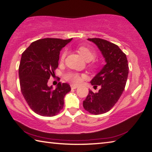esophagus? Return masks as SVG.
Instances as JSON below:
<instances>
[{
    "label": "esophagus",
    "mask_w": 152,
    "mask_h": 152,
    "mask_svg": "<svg viewBox=\"0 0 152 152\" xmlns=\"http://www.w3.org/2000/svg\"><path fill=\"white\" fill-rule=\"evenodd\" d=\"M71 87L72 89H75L77 88L78 86H75V85L71 84Z\"/></svg>",
    "instance_id": "1"
}]
</instances>
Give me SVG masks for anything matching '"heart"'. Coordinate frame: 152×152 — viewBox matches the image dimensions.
<instances>
[{"instance_id":"heart-1","label":"heart","mask_w":152,"mask_h":152,"mask_svg":"<svg viewBox=\"0 0 152 152\" xmlns=\"http://www.w3.org/2000/svg\"><path fill=\"white\" fill-rule=\"evenodd\" d=\"M78 53L80 54L82 57L84 58L87 62L92 61L95 58V53L92 50L89 49L88 47L85 46H80L78 47L77 49ZM66 54V51L65 50L63 51L62 55L61 57V61H63L65 59V56ZM65 79L66 81L73 83H78L81 81V77L78 73H69L65 75Z\"/></svg>"}]
</instances>
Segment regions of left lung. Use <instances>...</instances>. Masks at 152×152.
Here are the masks:
<instances>
[{
	"mask_svg": "<svg viewBox=\"0 0 152 152\" xmlns=\"http://www.w3.org/2000/svg\"><path fill=\"white\" fill-rule=\"evenodd\" d=\"M87 40L97 45L106 64L90 81L101 89L97 93L90 90L83 105L90 113L99 115L110 111L123 94L128 77V62L118 45L99 38Z\"/></svg>",
	"mask_w": 152,
	"mask_h": 152,
	"instance_id": "1",
	"label": "left lung"
}]
</instances>
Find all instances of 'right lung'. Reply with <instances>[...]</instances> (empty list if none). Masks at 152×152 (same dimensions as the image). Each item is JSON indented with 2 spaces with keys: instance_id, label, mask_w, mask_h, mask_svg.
Returning a JSON list of instances; mask_svg holds the SVG:
<instances>
[{
  "instance_id": "right-lung-1",
  "label": "right lung",
  "mask_w": 152,
  "mask_h": 152,
  "mask_svg": "<svg viewBox=\"0 0 152 152\" xmlns=\"http://www.w3.org/2000/svg\"><path fill=\"white\" fill-rule=\"evenodd\" d=\"M71 40L39 39L32 42L21 56L18 69L21 92L31 110L40 115L52 117L59 113L64 97L71 91L68 83L59 82L53 89L48 86V81L55 75L61 50Z\"/></svg>"
}]
</instances>
